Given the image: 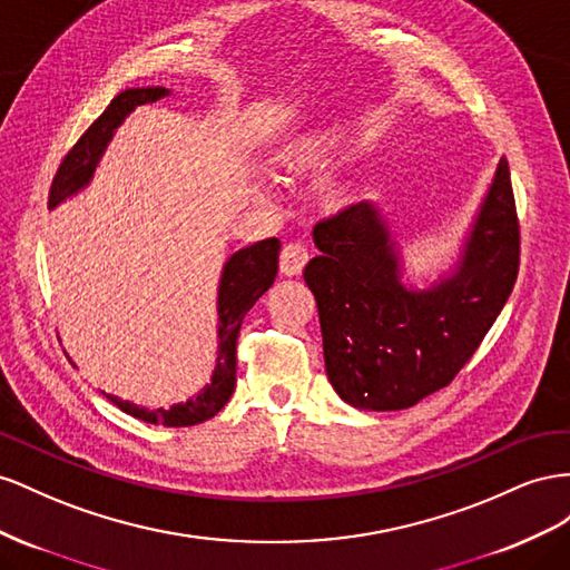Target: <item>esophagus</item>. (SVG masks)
I'll return each instance as SVG.
<instances>
[{
	"label": "esophagus",
	"instance_id": "obj_1",
	"mask_svg": "<svg viewBox=\"0 0 570 570\" xmlns=\"http://www.w3.org/2000/svg\"><path fill=\"white\" fill-rule=\"evenodd\" d=\"M307 257H311V250H307L303 243H288V246H284L282 257H279L282 274L298 276L307 263Z\"/></svg>",
	"mask_w": 570,
	"mask_h": 570
}]
</instances>
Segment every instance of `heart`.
<instances>
[{"mask_svg": "<svg viewBox=\"0 0 570 570\" xmlns=\"http://www.w3.org/2000/svg\"><path fill=\"white\" fill-rule=\"evenodd\" d=\"M330 150H332L330 134L301 136L294 142H288L286 148L279 153V167L294 178L307 176L324 165V159H327Z\"/></svg>", "mask_w": 570, "mask_h": 570, "instance_id": "heart-1", "label": "heart"}]
</instances>
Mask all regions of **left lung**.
<instances>
[{"label": "left lung", "mask_w": 570, "mask_h": 570, "mask_svg": "<svg viewBox=\"0 0 570 570\" xmlns=\"http://www.w3.org/2000/svg\"><path fill=\"white\" fill-rule=\"evenodd\" d=\"M305 265L334 392L361 411H403L444 389L470 361L518 274V219L499 159L459 255L425 286L403 279V246L377 203L317 222Z\"/></svg>", "instance_id": "left-lung-1"}]
</instances>
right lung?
I'll use <instances>...</instances> for the list:
<instances>
[{"label":"right lung","instance_id":"right-lung-1","mask_svg":"<svg viewBox=\"0 0 570 570\" xmlns=\"http://www.w3.org/2000/svg\"><path fill=\"white\" fill-rule=\"evenodd\" d=\"M167 95H171L169 88L148 86L128 88L114 97L109 107L97 117V121L80 136V140L73 145V150L63 157L52 181L50 207L61 205L63 200L73 198V195L90 186L97 165H100L114 134H117V128L126 121L128 114L140 105L157 102ZM279 238H265L253 243L248 248L236 250L224 263L217 286V361L213 377H209V382L198 394L190 396L188 401L174 403L169 409L157 411L145 409V405H136L131 401H124L107 392L102 394L126 415L150 422V425L190 428L215 417L224 405L229 403L236 386V341L240 332V322L259 301V296L274 284L276 269H279Z\"/></svg>","mask_w":570,"mask_h":570}]
</instances>
